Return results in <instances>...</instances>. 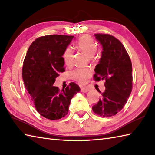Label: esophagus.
<instances>
[{"label": "esophagus", "instance_id": "34e87169", "mask_svg": "<svg viewBox=\"0 0 155 155\" xmlns=\"http://www.w3.org/2000/svg\"><path fill=\"white\" fill-rule=\"evenodd\" d=\"M81 92H83V93H87V92L89 91V89H88L87 87H81Z\"/></svg>", "mask_w": 155, "mask_h": 155}]
</instances>
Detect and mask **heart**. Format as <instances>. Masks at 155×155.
<instances>
[{"label": "heart", "instance_id": "b5f03b06", "mask_svg": "<svg viewBox=\"0 0 155 155\" xmlns=\"http://www.w3.org/2000/svg\"><path fill=\"white\" fill-rule=\"evenodd\" d=\"M77 47L86 55L92 58L97 50V44L89 35L83 36L78 39L77 43ZM73 58V51L71 48H67L64 51L63 58L66 64H71ZM90 74V71L87 68H78L72 72V77L74 80L79 83H83L86 82Z\"/></svg>", "mask_w": 155, "mask_h": 155}]
</instances>
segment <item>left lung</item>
Masks as SVG:
<instances>
[{"label": "left lung", "mask_w": 155, "mask_h": 155, "mask_svg": "<svg viewBox=\"0 0 155 155\" xmlns=\"http://www.w3.org/2000/svg\"><path fill=\"white\" fill-rule=\"evenodd\" d=\"M103 48L101 57L95 66L94 80H105V90L93 105L94 113L111 117L122 110L132 89V62L121 41L110 34H95Z\"/></svg>", "instance_id": "obj_1"}]
</instances>
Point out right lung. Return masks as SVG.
<instances>
[{
  "label": "right lung",
  "mask_w": 155,
  "mask_h": 155,
  "mask_svg": "<svg viewBox=\"0 0 155 155\" xmlns=\"http://www.w3.org/2000/svg\"><path fill=\"white\" fill-rule=\"evenodd\" d=\"M74 36L49 35L39 37L30 45L24 59L22 77L38 113L48 120L61 119L68 113L72 98L80 87L71 83L60 91L53 84L64 71V51Z\"/></svg>",
  "instance_id": "add662e5"
}]
</instances>
